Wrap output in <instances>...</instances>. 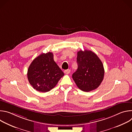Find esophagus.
<instances>
[{"mask_svg":"<svg viewBox=\"0 0 132 132\" xmlns=\"http://www.w3.org/2000/svg\"><path fill=\"white\" fill-rule=\"evenodd\" d=\"M70 69H67V70H65L64 71V73L65 74H69L70 73Z\"/></svg>","mask_w":132,"mask_h":132,"instance_id":"esophagus-1","label":"esophagus"}]
</instances>
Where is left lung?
<instances>
[{"label": "left lung", "instance_id": "obj_1", "mask_svg": "<svg viewBox=\"0 0 132 132\" xmlns=\"http://www.w3.org/2000/svg\"><path fill=\"white\" fill-rule=\"evenodd\" d=\"M78 68L72 75L77 87L89 92L97 89L102 82L104 75L103 64L98 56L88 50L77 53Z\"/></svg>", "mask_w": 132, "mask_h": 132}]
</instances>
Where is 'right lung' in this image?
<instances>
[{
    "mask_svg": "<svg viewBox=\"0 0 132 132\" xmlns=\"http://www.w3.org/2000/svg\"><path fill=\"white\" fill-rule=\"evenodd\" d=\"M64 73L54 61L53 54L43 53L36 57L29 67L28 80L37 91L46 92L57 85Z\"/></svg>",
    "mask_w": 132,
    "mask_h": 132,
    "instance_id": "obj_1",
    "label": "right lung"
}]
</instances>
